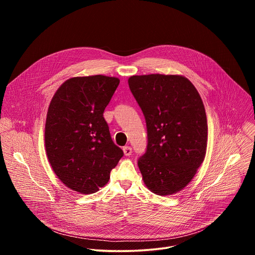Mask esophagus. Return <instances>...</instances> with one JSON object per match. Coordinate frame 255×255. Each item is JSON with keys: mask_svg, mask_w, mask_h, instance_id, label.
<instances>
[{"mask_svg": "<svg viewBox=\"0 0 255 255\" xmlns=\"http://www.w3.org/2000/svg\"><path fill=\"white\" fill-rule=\"evenodd\" d=\"M123 151L126 156H129L132 153V148L130 146H125V147H123Z\"/></svg>", "mask_w": 255, "mask_h": 255, "instance_id": "1", "label": "esophagus"}]
</instances>
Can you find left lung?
Masks as SVG:
<instances>
[{
    "instance_id": "left-lung-1",
    "label": "left lung",
    "mask_w": 255,
    "mask_h": 255,
    "mask_svg": "<svg viewBox=\"0 0 255 255\" xmlns=\"http://www.w3.org/2000/svg\"><path fill=\"white\" fill-rule=\"evenodd\" d=\"M128 84L147 127V149L138 159L144 184L159 196L175 194L205 159L208 125L201 96L177 75L133 76Z\"/></svg>"
}]
</instances>
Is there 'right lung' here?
<instances>
[{"mask_svg":"<svg viewBox=\"0 0 255 255\" xmlns=\"http://www.w3.org/2000/svg\"><path fill=\"white\" fill-rule=\"evenodd\" d=\"M120 80L102 75L76 77L55 92L47 111L45 149L48 161L67 188L94 194L110 178L123 156L103 117Z\"/></svg>","mask_w":255,"mask_h":255,"instance_id":"add662e5","label":"right lung"}]
</instances>
